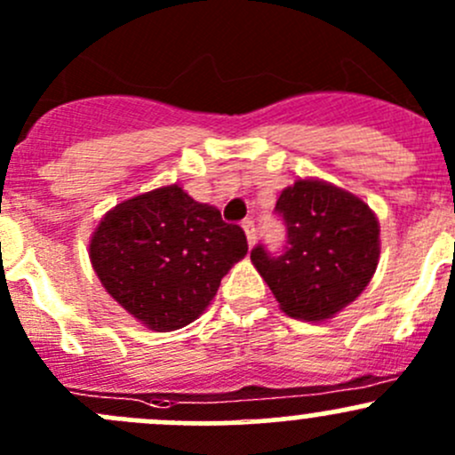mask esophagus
Masks as SVG:
<instances>
[{
  "label": "esophagus",
  "instance_id": "esophagus-1",
  "mask_svg": "<svg viewBox=\"0 0 455 455\" xmlns=\"http://www.w3.org/2000/svg\"><path fill=\"white\" fill-rule=\"evenodd\" d=\"M242 228H244L246 240H249V246H253V244H255V237H257V231H255L253 220H244V222H242Z\"/></svg>",
  "mask_w": 455,
  "mask_h": 455
}]
</instances>
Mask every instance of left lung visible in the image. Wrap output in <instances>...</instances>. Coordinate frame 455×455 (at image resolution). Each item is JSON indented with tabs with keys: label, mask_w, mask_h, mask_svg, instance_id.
<instances>
[{
	"label": "left lung",
	"mask_w": 455,
	"mask_h": 455,
	"mask_svg": "<svg viewBox=\"0 0 455 455\" xmlns=\"http://www.w3.org/2000/svg\"><path fill=\"white\" fill-rule=\"evenodd\" d=\"M275 211L288 246L270 257L261 246L251 261L292 319L328 321L350 306L379 266L380 227L368 202L319 178H299Z\"/></svg>",
	"instance_id": "1"
}]
</instances>
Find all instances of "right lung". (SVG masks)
I'll return each mask as SVG.
<instances>
[{
	"label": "right lung",
	"instance_id": "1",
	"mask_svg": "<svg viewBox=\"0 0 455 455\" xmlns=\"http://www.w3.org/2000/svg\"><path fill=\"white\" fill-rule=\"evenodd\" d=\"M246 251L244 231L180 185L118 202L90 240L92 268L108 295L154 332L198 319Z\"/></svg>",
	"mask_w": 455,
	"mask_h": 455
}]
</instances>
